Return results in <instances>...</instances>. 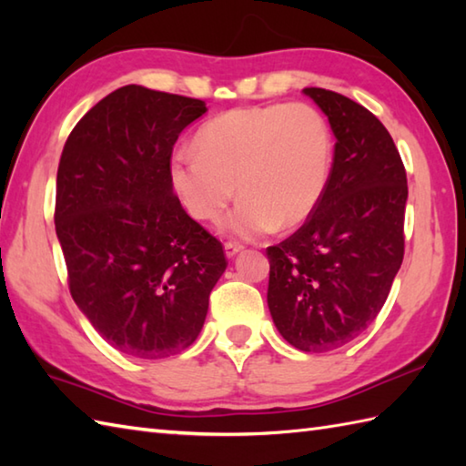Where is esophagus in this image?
Wrapping results in <instances>:
<instances>
[{
    "instance_id": "obj_1",
    "label": "esophagus",
    "mask_w": 466,
    "mask_h": 466,
    "mask_svg": "<svg viewBox=\"0 0 466 466\" xmlns=\"http://www.w3.org/2000/svg\"><path fill=\"white\" fill-rule=\"evenodd\" d=\"M224 250H226L228 258H234L236 254L244 250V246H242L240 242H226V244H224Z\"/></svg>"
}]
</instances>
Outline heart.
Wrapping results in <instances>:
<instances>
[{
	"instance_id": "obj_1",
	"label": "heart",
	"mask_w": 466,
	"mask_h": 466,
	"mask_svg": "<svg viewBox=\"0 0 466 466\" xmlns=\"http://www.w3.org/2000/svg\"><path fill=\"white\" fill-rule=\"evenodd\" d=\"M194 147L170 166L177 198L196 220L212 222L238 184L242 200L220 228L244 240L304 224L329 186L332 136L306 104L236 107L206 122Z\"/></svg>"
}]
</instances>
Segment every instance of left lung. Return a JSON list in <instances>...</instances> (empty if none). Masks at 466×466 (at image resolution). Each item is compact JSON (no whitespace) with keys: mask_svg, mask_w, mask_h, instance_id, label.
<instances>
[{"mask_svg":"<svg viewBox=\"0 0 466 466\" xmlns=\"http://www.w3.org/2000/svg\"><path fill=\"white\" fill-rule=\"evenodd\" d=\"M302 92L329 117L332 170L314 214L266 250L268 309L294 349L330 352L369 329L389 299L404 256L409 186L379 117L342 94Z\"/></svg>","mask_w":466,"mask_h":466,"instance_id":"left-lung-1","label":"left lung"}]
</instances>
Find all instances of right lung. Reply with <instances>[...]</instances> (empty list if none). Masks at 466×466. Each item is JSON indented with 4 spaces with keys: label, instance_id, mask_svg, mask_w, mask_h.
Returning <instances> with one entry per match:
<instances>
[{
    "label": "right lung",
    "instance_id": "1",
    "mask_svg": "<svg viewBox=\"0 0 466 466\" xmlns=\"http://www.w3.org/2000/svg\"><path fill=\"white\" fill-rule=\"evenodd\" d=\"M206 110L124 86L76 124L59 157L54 220L69 292L102 339L136 359H167L198 339L228 266L170 177L177 136Z\"/></svg>",
    "mask_w": 466,
    "mask_h": 466
}]
</instances>
